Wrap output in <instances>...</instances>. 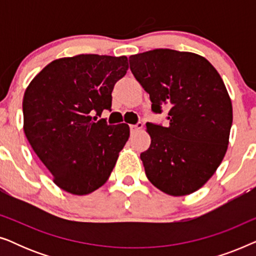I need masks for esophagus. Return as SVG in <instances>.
<instances>
[{
  "label": "esophagus",
  "instance_id": "obj_1",
  "mask_svg": "<svg viewBox=\"0 0 256 256\" xmlns=\"http://www.w3.org/2000/svg\"><path fill=\"white\" fill-rule=\"evenodd\" d=\"M142 127H143V124H132V126H130V130H132V132H138V130H141Z\"/></svg>",
  "mask_w": 256,
  "mask_h": 256
}]
</instances>
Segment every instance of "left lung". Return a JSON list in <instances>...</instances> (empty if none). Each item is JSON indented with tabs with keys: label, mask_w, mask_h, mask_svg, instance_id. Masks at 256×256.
<instances>
[{
	"label": "left lung",
	"mask_w": 256,
	"mask_h": 256,
	"mask_svg": "<svg viewBox=\"0 0 256 256\" xmlns=\"http://www.w3.org/2000/svg\"><path fill=\"white\" fill-rule=\"evenodd\" d=\"M130 71L150 96L152 110L169 108L168 127L146 124L152 143L141 154L146 174L164 194H194L225 157L233 121L218 71L192 52L156 48L129 57Z\"/></svg>",
	"instance_id": "1"
}]
</instances>
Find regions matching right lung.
I'll list each match as a JSON object with an SVG mask.
<instances>
[{
  "mask_svg": "<svg viewBox=\"0 0 256 256\" xmlns=\"http://www.w3.org/2000/svg\"><path fill=\"white\" fill-rule=\"evenodd\" d=\"M126 56L78 54L48 64L26 87L23 129L28 141L68 194H88L106 183L129 138V126L92 121L112 107Z\"/></svg>",
  "mask_w": 256,
  "mask_h": 256,
  "instance_id": "add662e5",
  "label": "right lung"
}]
</instances>
